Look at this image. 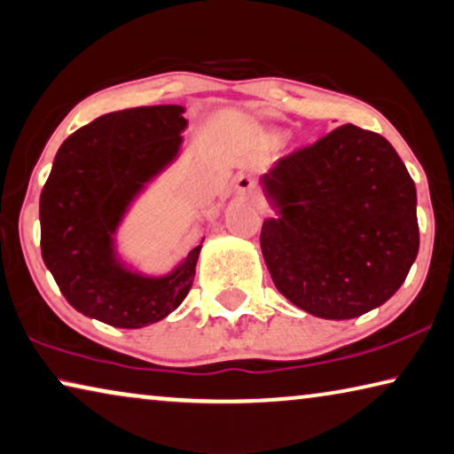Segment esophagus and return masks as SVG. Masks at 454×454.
I'll use <instances>...</instances> for the list:
<instances>
[{"label":"esophagus","instance_id":"1","mask_svg":"<svg viewBox=\"0 0 454 454\" xmlns=\"http://www.w3.org/2000/svg\"><path fill=\"white\" fill-rule=\"evenodd\" d=\"M236 192L240 193V196H253V193L256 192V185H254V179L250 176H239L236 177Z\"/></svg>","mask_w":454,"mask_h":454}]
</instances>
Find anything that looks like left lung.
Listing matches in <instances>:
<instances>
[{"label":"left lung","instance_id":"8db88e82","mask_svg":"<svg viewBox=\"0 0 454 454\" xmlns=\"http://www.w3.org/2000/svg\"><path fill=\"white\" fill-rule=\"evenodd\" d=\"M278 218L261 248L277 289L323 319L386 303L419 254L416 188L382 135L341 125L286 153L262 179Z\"/></svg>","mask_w":454,"mask_h":454}]
</instances>
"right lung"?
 <instances>
[{"label":"right lung","mask_w":454,"mask_h":454,"mask_svg":"<svg viewBox=\"0 0 454 454\" xmlns=\"http://www.w3.org/2000/svg\"><path fill=\"white\" fill-rule=\"evenodd\" d=\"M184 106H137L103 114L72 133L40 196L42 258L78 313L121 329L168 317L190 293L200 248L168 277L127 270L113 234L127 207L176 160Z\"/></svg>","instance_id":"add662e5"}]
</instances>
